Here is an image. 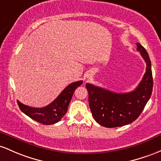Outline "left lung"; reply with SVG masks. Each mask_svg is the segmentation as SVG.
Instances as JSON below:
<instances>
[{
    "instance_id": "1",
    "label": "left lung",
    "mask_w": 161,
    "mask_h": 161,
    "mask_svg": "<svg viewBox=\"0 0 161 161\" xmlns=\"http://www.w3.org/2000/svg\"><path fill=\"white\" fill-rule=\"evenodd\" d=\"M137 50L146 62V72L135 90L119 93L86 84L92 115L103 127L115 128L131 123L138 118L152 93L151 62L145 48L136 43Z\"/></svg>"
}]
</instances>
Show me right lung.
Masks as SVG:
<instances>
[{"mask_svg":"<svg viewBox=\"0 0 161 161\" xmlns=\"http://www.w3.org/2000/svg\"><path fill=\"white\" fill-rule=\"evenodd\" d=\"M83 84L82 80L71 83L58 95L53 102L42 108L30 107L17 100L19 109L32 119L43 125H52L59 122L68 111L74 92Z\"/></svg>","mask_w":161,"mask_h":161,"instance_id":"right-lung-1","label":"right lung"}]
</instances>
